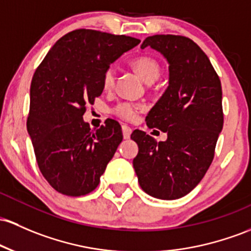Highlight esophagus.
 Masks as SVG:
<instances>
[{
	"mask_svg": "<svg viewBox=\"0 0 251 251\" xmlns=\"http://www.w3.org/2000/svg\"><path fill=\"white\" fill-rule=\"evenodd\" d=\"M121 128H123V136L125 139H128L130 138L131 133H132V128L130 127L128 125H126V124H124L123 126H121Z\"/></svg>",
	"mask_w": 251,
	"mask_h": 251,
	"instance_id": "34e87169",
	"label": "esophagus"
}]
</instances>
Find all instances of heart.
<instances>
[{
  "label": "heart",
  "mask_w": 251,
  "mask_h": 251,
  "mask_svg": "<svg viewBox=\"0 0 251 251\" xmlns=\"http://www.w3.org/2000/svg\"><path fill=\"white\" fill-rule=\"evenodd\" d=\"M132 67L134 70L139 74V76L144 79L147 83H152L158 78L161 75V64L158 60L153 58V57L148 56V54H143V56L137 57L131 62ZM101 83L104 90H111L114 87L115 83V69L113 67H108L104 69L102 74V78H101ZM143 109V106L137 102H128V101H124V102L118 103L117 106L113 107L112 112L114 113L117 117L121 118L124 120L132 121L137 118L138 113Z\"/></svg>",
  "instance_id": "1"
}]
</instances>
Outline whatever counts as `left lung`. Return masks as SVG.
Segmentation results:
<instances>
[{
    "label": "left lung",
    "instance_id": "left-lung-1",
    "mask_svg": "<svg viewBox=\"0 0 251 251\" xmlns=\"http://www.w3.org/2000/svg\"><path fill=\"white\" fill-rule=\"evenodd\" d=\"M157 50L169 63V85L147 117L149 128L167 132L166 142L136 130L133 168L142 189L163 200L182 198L202 180L224 124L222 83L210 59L183 35L156 34L140 48Z\"/></svg>",
    "mask_w": 251,
    "mask_h": 251
}]
</instances>
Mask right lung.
<instances>
[{
  "instance_id": "add662e5",
  "label": "right lung",
  "mask_w": 251,
  "mask_h": 251,
  "mask_svg": "<svg viewBox=\"0 0 251 251\" xmlns=\"http://www.w3.org/2000/svg\"><path fill=\"white\" fill-rule=\"evenodd\" d=\"M139 39L75 29L52 46L33 75L27 131L41 174L68 197L93 192L123 140L119 123L107 119L93 132L85 106L102 94L104 69Z\"/></svg>"
}]
</instances>
